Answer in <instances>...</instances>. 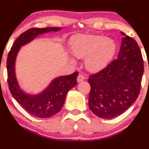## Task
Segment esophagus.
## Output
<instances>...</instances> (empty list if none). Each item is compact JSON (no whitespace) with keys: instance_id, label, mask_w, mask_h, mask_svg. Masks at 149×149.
I'll return each mask as SVG.
<instances>
[{"instance_id":"34e87169","label":"esophagus","mask_w":149,"mask_h":149,"mask_svg":"<svg viewBox=\"0 0 149 149\" xmlns=\"http://www.w3.org/2000/svg\"><path fill=\"white\" fill-rule=\"evenodd\" d=\"M85 76H84V75H82V74H79V76H78V77H77V81L78 82H81V81H84L85 80Z\"/></svg>"}]
</instances>
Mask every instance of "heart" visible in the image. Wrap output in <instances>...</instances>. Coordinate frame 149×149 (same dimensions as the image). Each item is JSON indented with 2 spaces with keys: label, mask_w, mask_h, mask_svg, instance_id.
I'll use <instances>...</instances> for the list:
<instances>
[{
  "label": "heart",
  "mask_w": 149,
  "mask_h": 149,
  "mask_svg": "<svg viewBox=\"0 0 149 149\" xmlns=\"http://www.w3.org/2000/svg\"><path fill=\"white\" fill-rule=\"evenodd\" d=\"M70 49L76 58H85V66L91 72H98L108 65L116 50L115 42L101 35L81 34L73 37ZM75 63L73 59H70Z\"/></svg>",
  "instance_id": "heart-1"
}]
</instances>
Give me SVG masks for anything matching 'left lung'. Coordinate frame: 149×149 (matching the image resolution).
Returning a JSON list of instances; mask_svg holds the SVG:
<instances>
[{"label":"left lung","instance_id":"left-lung-1","mask_svg":"<svg viewBox=\"0 0 149 149\" xmlns=\"http://www.w3.org/2000/svg\"><path fill=\"white\" fill-rule=\"evenodd\" d=\"M122 39L118 58L89 76L88 107L94 115L111 119L124 113L138 98L143 73V60L132 37Z\"/></svg>","mask_w":149,"mask_h":149}]
</instances>
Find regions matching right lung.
Returning a JSON list of instances; mask_svg holds the SVG:
<instances>
[{
    "instance_id": "add662e5",
    "label": "right lung",
    "mask_w": 149,
    "mask_h": 149,
    "mask_svg": "<svg viewBox=\"0 0 149 149\" xmlns=\"http://www.w3.org/2000/svg\"><path fill=\"white\" fill-rule=\"evenodd\" d=\"M61 27L31 28L22 33L16 40L7 58V73L9 90L13 98L29 114L40 118H47L58 113L64 104L68 92L77 84L78 72L59 76L54 79L41 93L31 95L19 87L15 74V61L21 47L27 44L39 34L49 31H57Z\"/></svg>"
}]
</instances>
